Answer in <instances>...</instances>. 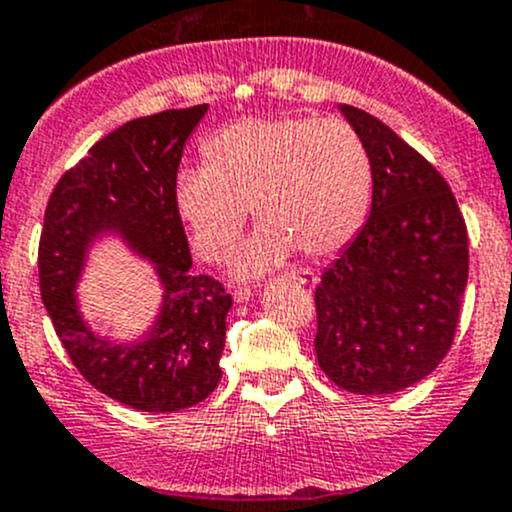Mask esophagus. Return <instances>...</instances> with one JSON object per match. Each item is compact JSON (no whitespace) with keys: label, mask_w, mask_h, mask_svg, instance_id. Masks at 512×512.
<instances>
[{"label":"esophagus","mask_w":512,"mask_h":512,"mask_svg":"<svg viewBox=\"0 0 512 512\" xmlns=\"http://www.w3.org/2000/svg\"><path fill=\"white\" fill-rule=\"evenodd\" d=\"M289 280L299 282V285H317V275L312 270H297V272H289ZM252 297L250 289H237L235 299L237 302H247Z\"/></svg>","instance_id":"obj_1"}]
</instances>
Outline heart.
<instances>
[{
	"instance_id": "heart-1",
	"label": "heart",
	"mask_w": 512,
	"mask_h": 512,
	"mask_svg": "<svg viewBox=\"0 0 512 512\" xmlns=\"http://www.w3.org/2000/svg\"><path fill=\"white\" fill-rule=\"evenodd\" d=\"M173 200L208 262L230 257L255 208L262 227L237 252L235 272L257 277L294 247L327 257L354 240L371 208V160L337 118H242L205 143V165L178 170Z\"/></svg>"
}]
</instances>
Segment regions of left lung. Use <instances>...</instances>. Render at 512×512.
<instances>
[{
  "label": "left lung",
  "instance_id": "left-lung-1",
  "mask_svg": "<svg viewBox=\"0 0 512 512\" xmlns=\"http://www.w3.org/2000/svg\"><path fill=\"white\" fill-rule=\"evenodd\" d=\"M371 160V213L314 292V352L352 394L426 379L451 349L468 282V232L446 180L386 123L339 106Z\"/></svg>",
  "mask_w": 512,
  "mask_h": 512
}]
</instances>
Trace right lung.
<instances>
[{
    "instance_id": "right-lung-1",
    "label": "right lung",
    "mask_w": 512,
    "mask_h": 512,
    "mask_svg": "<svg viewBox=\"0 0 512 512\" xmlns=\"http://www.w3.org/2000/svg\"><path fill=\"white\" fill-rule=\"evenodd\" d=\"M208 103L123 123L61 175L39 242L41 299L76 369L108 399L173 414L220 384L232 297L195 275L173 188L185 141ZM113 236L154 265L161 307L131 343L103 338L80 312L75 287L98 241Z\"/></svg>"
}]
</instances>
